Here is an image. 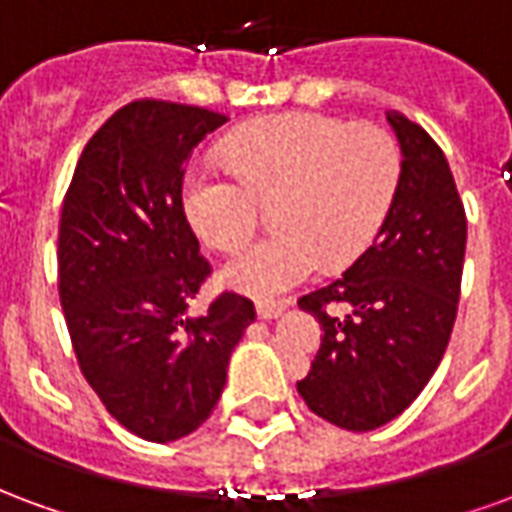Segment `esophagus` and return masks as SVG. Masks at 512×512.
Listing matches in <instances>:
<instances>
[{"instance_id":"1","label":"esophagus","mask_w":512,"mask_h":512,"mask_svg":"<svg viewBox=\"0 0 512 512\" xmlns=\"http://www.w3.org/2000/svg\"><path fill=\"white\" fill-rule=\"evenodd\" d=\"M285 310H288V301H257V315L263 321H274Z\"/></svg>"}]
</instances>
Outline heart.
I'll use <instances>...</instances> for the list:
<instances>
[{"label": "heart", "mask_w": 512, "mask_h": 512, "mask_svg": "<svg viewBox=\"0 0 512 512\" xmlns=\"http://www.w3.org/2000/svg\"><path fill=\"white\" fill-rule=\"evenodd\" d=\"M227 167L200 161L183 178L191 230L230 252L252 235L257 200H271L277 233L235 252L219 271L230 290L271 299L321 266H351L373 244L395 202L403 158L378 126L323 115H277L227 136Z\"/></svg>", "instance_id": "b5f03b06"}]
</instances>
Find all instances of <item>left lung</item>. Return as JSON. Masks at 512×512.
Segmentation results:
<instances>
[{
    "mask_svg": "<svg viewBox=\"0 0 512 512\" xmlns=\"http://www.w3.org/2000/svg\"><path fill=\"white\" fill-rule=\"evenodd\" d=\"M403 172L370 249L343 277L301 296L323 343L299 395L337 428L376 430L403 414L436 373L461 296L466 213L450 164L425 128L386 112ZM332 306H343L337 319Z\"/></svg>",
    "mask_w": 512,
    "mask_h": 512,
    "instance_id": "8db88e82",
    "label": "left lung"
}]
</instances>
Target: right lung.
Segmentation results:
<instances>
[{
  "label": "right lung",
  "mask_w": 512,
  "mask_h": 512,
  "mask_svg": "<svg viewBox=\"0 0 512 512\" xmlns=\"http://www.w3.org/2000/svg\"><path fill=\"white\" fill-rule=\"evenodd\" d=\"M227 123L200 106L134 101L98 128L60 216V304L87 384L139 439L200 428L222 397L252 301H189L211 274L183 213L191 150Z\"/></svg>",
  "instance_id": "1"
}]
</instances>
